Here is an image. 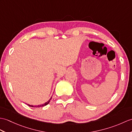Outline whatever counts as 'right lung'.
I'll use <instances>...</instances> for the list:
<instances>
[{
  "label": "right lung",
  "mask_w": 132,
  "mask_h": 132,
  "mask_svg": "<svg viewBox=\"0 0 132 132\" xmlns=\"http://www.w3.org/2000/svg\"><path fill=\"white\" fill-rule=\"evenodd\" d=\"M51 99H52V97H51V98L47 102H45V103H43V104H42V105H35V106H33V105H29V104H27V105L28 106H30V107H32V108H40V107H43V106H46V105H47L48 104L50 103V101L51 100Z\"/></svg>",
  "instance_id": "1"
}]
</instances>
